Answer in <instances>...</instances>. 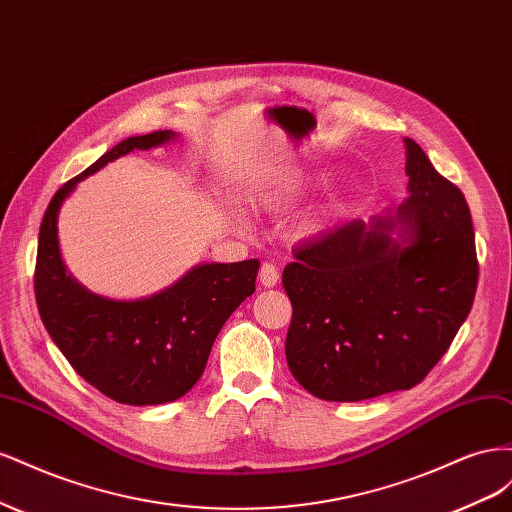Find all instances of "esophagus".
Instances as JSON below:
<instances>
[{"instance_id": "obj_1", "label": "esophagus", "mask_w": 512, "mask_h": 512, "mask_svg": "<svg viewBox=\"0 0 512 512\" xmlns=\"http://www.w3.org/2000/svg\"><path fill=\"white\" fill-rule=\"evenodd\" d=\"M258 280L265 288H273L277 282H280V271H277V267L271 265V262H262L258 271Z\"/></svg>"}]
</instances>
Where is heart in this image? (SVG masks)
I'll list each match as a JSON object with an SVG mask.
<instances>
[{
	"mask_svg": "<svg viewBox=\"0 0 512 512\" xmlns=\"http://www.w3.org/2000/svg\"><path fill=\"white\" fill-rule=\"evenodd\" d=\"M301 183H288V185H256L252 192L247 194V203H250L254 209H271L277 207L284 200L292 198L299 192ZM307 226H316V220L309 222Z\"/></svg>",
	"mask_w": 512,
	"mask_h": 512,
	"instance_id": "b5f03b06",
	"label": "heart"
}]
</instances>
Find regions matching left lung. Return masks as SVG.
<instances>
[{
    "label": "left lung",
    "instance_id": "left-lung-1",
    "mask_svg": "<svg viewBox=\"0 0 512 512\" xmlns=\"http://www.w3.org/2000/svg\"><path fill=\"white\" fill-rule=\"evenodd\" d=\"M410 196L395 218L354 220L294 247L286 361L327 401H361L423 382L468 318L478 260L455 183L406 138ZM402 224V241L390 232Z\"/></svg>",
    "mask_w": 512,
    "mask_h": 512
}]
</instances>
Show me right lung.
<instances>
[{
    "label": "right lung",
    "mask_w": 512,
    "mask_h": 512,
    "mask_svg": "<svg viewBox=\"0 0 512 512\" xmlns=\"http://www.w3.org/2000/svg\"><path fill=\"white\" fill-rule=\"evenodd\" d=\"M175 134L130 136L81 175L61 185L44 211L34 290L38 312L76 374L119 404L158 406L188 393L203 376L224 322L254 294L260 262L200 265L177 284L141 301H111L66 273L57 243V213L81 179L134 149L158 147Z\"/></svg>",
    "instance_id": "add662e5"
}]
</instances>
